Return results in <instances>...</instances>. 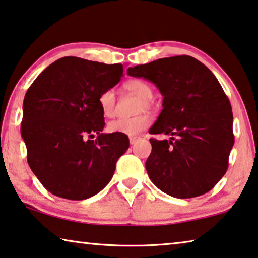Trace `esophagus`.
<instances>
[{"mask_svg": "<svg viewBox=\"0 0 258 258\" xmlns=\"http://www.w3.org/2000/svg\"><path fill=\"white\" fill-rule=\"evenodd\" d=\"M138 140H140L139 137H130V144L134 145Z\"/></svg>", "mask_w": 258, "mask_h": 258, "instance_id": "1", "label": "esophagus"}]
</instances>
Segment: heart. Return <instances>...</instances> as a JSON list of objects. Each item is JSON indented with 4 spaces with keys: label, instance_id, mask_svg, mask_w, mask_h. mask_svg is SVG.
I'll return each instance as SVG.
<instances>
[{
    "label": "heart",
    "instance_id": "heart-1",
    "mask_svg": "<svg viewBox=\"0 0 258 258\" xmlns=\"http://www.w3.org/2000/svg\"><path fill=\"white\" fill-rule=\"evenodd\" d=\"M125 91L134 94L141 98L140 110L151 109L154 105L153 88L147 81L142 79H130L122 84ZM98 105L103 114L106 117H112L116 111V96L112 90H104L98 96ZM151 124V118L147 114H140L132 118H118L110 121L107 131L111 133H120L125 136H138Z\"/></svg>",
    "mask_w": 258,
    "mask_h": 258
}]
</instances>
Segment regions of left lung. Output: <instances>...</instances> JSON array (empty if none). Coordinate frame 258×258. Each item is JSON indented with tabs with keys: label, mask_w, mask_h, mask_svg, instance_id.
Returning <instances> with one entry per match:
<instances>
[{
	"label": "left lung",
	"mask_w": 258,
	"mask_h": 258,
	"mask_svg": "<svg viewBox=\"0 0 258 258\" xmlns=\"http://www.w3.org/2000/svg\"><path fill=\"white\" fill-rule=\"evenodd\" d=\"M127 74L152 81L163 95V110L149 133V178L175 198L212 190L228 168L234 145L229 99L212 72L195 57L176 55L130 67Z\"/></svg>",
	"instance_id": "left-lung-1"
}]
</instances>
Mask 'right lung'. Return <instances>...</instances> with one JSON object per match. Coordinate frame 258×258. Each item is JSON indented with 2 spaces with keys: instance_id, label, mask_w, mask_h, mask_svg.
I'll return each mask as SVG.
<instances>
[{
  "instance_id": "obj_1",
  "label": "right lung",
  "mask_w": 258,
  "mask_h": 258,
  "mask_svg": "<svg viewBox=\"0 0 258 258\" xmlns=\"http://www.w3.org/2000/svg\"><path fill=\"white\" fill-rule=\"evenodd\" d=\"M122 64L64 56L40 73L23 102L22 138L28 163L44 187L57 197L82 201L104 189L130 140L102 133V91L116 86ZM95 134L98 139L92 141Z\"/></svg>"
}]
</instances>
